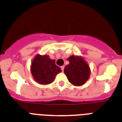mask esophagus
I'll return each mask as SVG.
<instances>
[{"label":"esophagus","mask_w":122,"mask_h":122,"mask_svg":"<svg viewBox=\"0 0 122 122\" xmlns=\"http://www.w3.org/2000/svg\"><path fill=\"white\" fill-rule=\"evenodd\" d=\"M60 68H61V69H62V71H63V70H64L65 66H62Z\"/></svg>","instance_id":"esophagus-1"}]
</instances>
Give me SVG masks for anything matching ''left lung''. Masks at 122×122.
I'll use <instances>...</instances> for the list:
<instances>
[{
	"mask_svg": "<svg viewBox=\"0 0 122 122\" xmlns=\"http://www.w3.org/2000/svg\"><path fill=\"white\" fill-rule=\"evenodd\" d=\"M67 60L70 63L65 67L64 73L69 82L75 86L84 84L90 75V68L88 63L80 56L72 55Z\"/></svg>",
	"mask_w": 122,
	"mask_h": 122,
	"instance_id": "1",
	"label": "left lung"
}]
</instances>
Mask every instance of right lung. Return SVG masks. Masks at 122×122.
<instances>
[{
    "label": "right lung",
    "instance_id": "right-lung-1",
    "mask_svg": "<svg viewBox=\"0 0 122 122\" xmlns=\"http://www.w3.org/2000/svg\"><path fill=\"white\" fill-rule=\"evenodd\" d=\"M30 71L34 80L40 84L48 85L54 81L56 75L62 71L56 65V60L48 55L36 54L31 62Z\"/></svg>",
    "mask_w": 122,
    "mask_h": 122
}]
</instances>
